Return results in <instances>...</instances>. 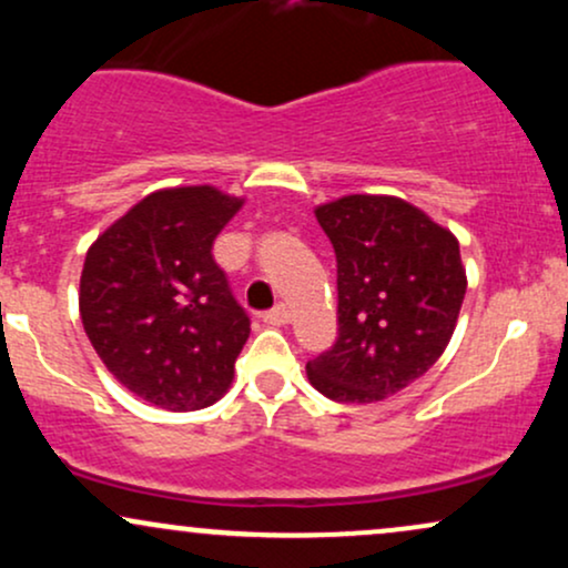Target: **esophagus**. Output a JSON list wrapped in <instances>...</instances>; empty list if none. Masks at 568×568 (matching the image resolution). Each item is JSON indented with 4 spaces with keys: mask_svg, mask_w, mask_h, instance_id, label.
<instances>
[{
    "mask_svg": "<svg viewBox=\"0 0 568 568\" xmlns=\"http://www.w3.org/2000/svg\"><path fill=\"white\" fill-rule=\"evenodd\" d=\"M291 321V312L285 304H275L270 312H264V323L270 325H285Z\"/></svg>",
    "mask_w": 568,
    "mask_h": 568,
    "instance_id": "1",
    "label": "esophagus"
}]
</instances>
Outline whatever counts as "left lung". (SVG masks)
I'll list each match as a JSON object with an SVG mask.
<instances>
[{"label": "left lung", "mask_w": 568, "mask_h": 568, "mask_svg": "<svg viewBox=\"0 0 568 568\" xmlns=\"http://www.w3.org/2000/svg\"><path fill=\"white\" fill-rule=\"evenodd\" d=\"M315 216L336 253L338 336L306 376L336 403L400 393L454 334L467 291L459 243L397 197L349 194Z\"/></svg>", "instance_id": "obj_1"}]
</instances>
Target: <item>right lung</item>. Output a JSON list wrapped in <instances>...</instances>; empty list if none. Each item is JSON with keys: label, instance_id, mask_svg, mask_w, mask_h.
I'll return each instance as SVG.
<instances>
[{"label": "right lung", "instance_id": "add662e5", "mask_svg": "<svg viewBox=\"0 0 568 568\" xmlns=\"http://www.w3.org/2000/svg\"><path fill=\"white\" fill-rule=\"evenodd\" d=\"M240 205L213 186L162 189L84 256V334L120 384L152 406L197 410L232 384L251 317L213 258V240Z\"/></svg>", "mask_w": 568, "mask_h": 568}]
</instances>
